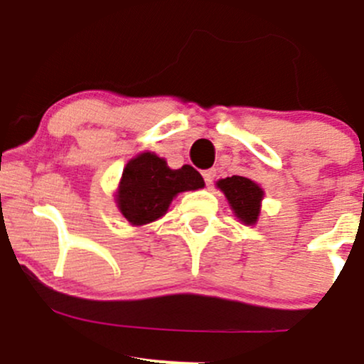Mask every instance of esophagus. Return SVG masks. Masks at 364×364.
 I'll return each mask as SVG.
<instances>
[{
	"mask_svg": "<svg viewBox=\"0 0 364 364\" xmlns=\"http://www.w3.org/2000/svg\"><path fill=\"white\" fill-rule=\"evenodd\" d=\"M203 176H204V181H205V185H208V186H211V185H213V181H215L216 171H215V168H208V171H204V172H203Z\"/></svg>",
	"mask_w": 364,
	"mask_h": 364,
	"instance_id": "1",
	"label": "esophagus"
}]
</instances>
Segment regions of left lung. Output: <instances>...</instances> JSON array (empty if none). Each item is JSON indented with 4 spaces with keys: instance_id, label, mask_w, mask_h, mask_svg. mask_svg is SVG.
Wrapping results in <instances>:
<instances>
[{
    "instance_id": "1",
    "label": "left lung",
    "mask_w": 364,
    "mask_h": 364,
    "mask_svg": "<svg viewBox=\"0 0 364 364\" xmlns=\"http://www.w3.org/2000/svg\"><path fill=\"white\" fill-rule=\"evenodd\" d=\"M218 188L225 193L227 200L232 205L234 213L241 222L247 225L257 222L259 216V205L262 200V190L243 176H232V178L220 179Z\"/></svg>"
}]
</instances>
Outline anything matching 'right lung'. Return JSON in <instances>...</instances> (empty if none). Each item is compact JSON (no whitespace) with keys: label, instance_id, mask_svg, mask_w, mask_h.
<instances>
[{"label":"right lung","instance_id":"1","mask_svg":"<svg viewBox=\"0 0 364 364\" xmlns=\"http://www.w3.org/2000/svg\"><path fill=\"white\" fill-rule=\"evenodd\" d=\"M203 186V176L192 165L172 171L160 156L142 153L124 167L116 197L117 208L130 223L144 225L165 215L172 197L179 192Z\"/></svg>","mask_w":364,"mask_h":364}]
</instances>
